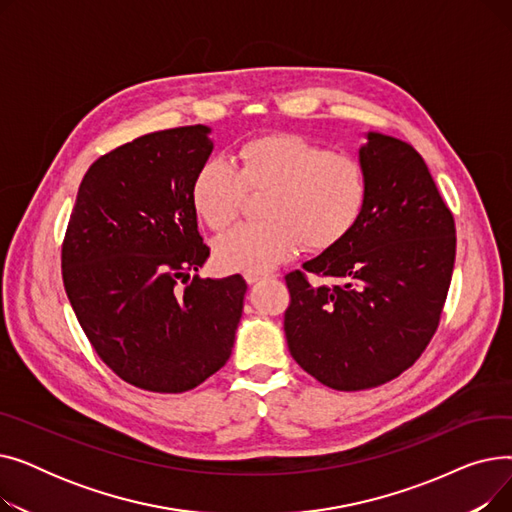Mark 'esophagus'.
<instances>
[{"instance_id": "obj_1", "label": "esophagus", "mask_w": 512, "mask_h": 512, "mask_svg": "<svg viewBox=\"0 0 512 512\" xmlns=\"http://www.w3.org/2000/svg\"><path fill=\"white\" fill-rule=\"evenodd\" d=\"M270 274H261V272H245V280L249 282V284H255V282H259V280H263V278H267Z\"/></svg>"}]
</instances>
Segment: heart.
Returning <instances> with one entry per match:
<instances>
[{"label":"heart","mask_w":512,"mask_h":512,"mask_svg":"<svg viewBox=\"0 0 512 512\" xmlns=\"http://www.w3.org/2000/svg\"><path fill=\"white\" fill-rule=\"evenodd\" d=\"M249 193H265L259 215L215 242L226 270L267 272L305 245L326 251L351 232L369 199V174L357 155L330 151L299 134H265L242 143L236 168L209 157L191 180V203L211 230L228 228Z\"/></svg>","instance_id":"heart-1"}]
</instances>
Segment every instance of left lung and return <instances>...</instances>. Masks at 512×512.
<instances>
[{
  "instance_id": "left-lung-1",
  "label": "left lung",
  "mask_w": 512,
  "mask_h": 512,
  "mask_svg": "<svg viewBox=\"0 0 512 512\" xmlns=\"http://www.w3.org/2000/svg\"><path fill=\"white\" fill-rule=\"evenodd\" d=\"M359 159L369 174L359 224L284 278L290 355L346 392L382 386L421 357L440 326L456 255L452 211L409 143L369 132Z\"/></svg>"
}]
</instances>
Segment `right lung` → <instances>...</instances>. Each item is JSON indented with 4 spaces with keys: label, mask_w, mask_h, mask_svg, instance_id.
<instances>
[{
    "label": "right lung",
    "mask_w": 512,
    "mask_h": 512,
    "mask_svg": "<svg viewBox=\"0 0 512 512\" xmlns=\"http://www.w3.org/2000/svg\"><path fill=\"white\" fill-rule=\"evenodd\" d=\"M207 134L201 124L159 130L101 155L62 242L80 328L118 378L149 392L193 390L222 369L242 315L240 274H197L209 247L191 180L213 149Z\"/></svg>",
    "instance_id": "add662e5"
}]
</instances>
